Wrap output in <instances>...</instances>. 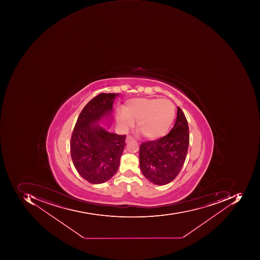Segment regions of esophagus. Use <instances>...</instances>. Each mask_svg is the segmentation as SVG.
I'll return each mask as SVG.
<instances>
[{"label":"esophagus","mask_w":260,"mask_h":260,"mask_svg":"<svg viewBox=\"0 0 260 260\" xmlns=\"http://www.w3.org/2000/svg\"><path fill=\"white\" fill-rule=\"evenodd\" d=\"M134 141V139H133L132 137L131 136H127L126 138V143H129V141Z\"/></svg>","instance_id":"obj_1"}]
</instances>
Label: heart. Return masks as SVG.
Instances as JSON below:
<instances>
[{
  "label": "heart",
  "mask_w": 260,
  "mask_h": 260,
  "mask_svg": "<svg viewBox=\"0 0 260 260\" xmlns=\"http://www.w3.org/2000/svg\"><path fill=\"white\" fill-rule=\"evenodd\" d=\"M175 115V107L168 99H131L123 111L118 112L116 119L123 129L132 126L137 121L136 127L147 139L161 138L171 126Z\"/></svg>",
  "instance_id": "b5f03b06"
}]
</instances>
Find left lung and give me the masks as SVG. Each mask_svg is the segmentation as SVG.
<instances>
[{"instance_id":"1","label":"left lung","mask_w":260,"mask_h":260,"mask_svg":"<svg viewBox=\"0 0 260 260\" xmlns=\"http://www.w3.org/2000/svg\"><path fill=\"white\" fill-rule=\"evenodd\" d=\"M175 124L166 136L147 141L140 147V168L143 175L156 185H165L178 175L185 161L189 145L187 119L177 107Z\"/></svg>"}]
</instances>
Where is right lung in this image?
<instances>
[{"instance_id":"right-lung-1","label":"right lung","mask_w":260,"mask_h":260,"mask_svg":"<svg viewBox=\"0 0 260 260\" xmlns=\"http://www.w3.org/2000/svg\"><path fill=\"white\" fill-rule=\"evenodd\" d=\"M117 96L102 93L91 99L80 112L72 134L70 153L75 168L93 184L105 183L115 175L126 145V135L109 132L99 124L111 119Z\"/></svg>"}]
</instances>
